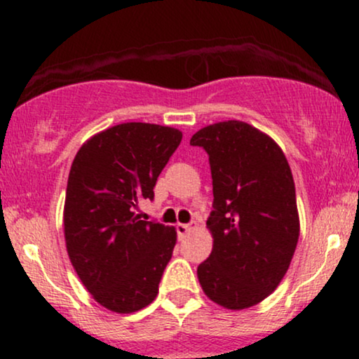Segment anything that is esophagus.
I'll return each instance as SVG.
<instances>
[{"mask_svg":"<svg viewBox=\"0 0 359 359\" xmlns=\"http://www.w3.org/2000/svg\"><path fill=\"white\" fill-rule=\"evenodd\" d=\"M196 228V222H191V224H177V233H179V236H185L191 229Z\"/></svg>","mask_w":359,"mask_h":359,"instance_id":"obj_1","label":"esophagus"}]
</instances>
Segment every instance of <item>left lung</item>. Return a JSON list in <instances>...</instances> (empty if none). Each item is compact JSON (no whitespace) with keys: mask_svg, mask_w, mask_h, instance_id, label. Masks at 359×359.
I'll use <instances>...</instances> for the list:
<instances>
[{"mask_svg":"<svg viewBox=\"0 0 359 359\" xmlns=\"http://www.w3.org/2000/svg\"><path fill=\"white\" fill-rule=\"evenodd\" d=\"M191 145L209 155L214 196V245L197 266L201 287L222 307H251L278 287L299 241L290 167L273 140L234 119L203 128Z\"/></svg>","mask_w":359,"mask_h":359,"instance_id":"obj_1","label":"left lung"}]
</instances>
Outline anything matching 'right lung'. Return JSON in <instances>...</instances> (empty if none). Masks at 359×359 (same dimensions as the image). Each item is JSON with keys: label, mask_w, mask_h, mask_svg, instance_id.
<instances>
[{"label": "right lung", "mask_w": 359, "mask_h": 359, "mask_svg": "<svg viewBox=\"0 0 359 359\" xmlns=\"http://www.w3.org/2000/svg\"><path fill=\"white\" fill-rule=\"evenodd\" d=\"M182 133L150 123H123L89 138L67 180L64 233L74 270L102 307L130 314L151 304L177 233L135 209L154 199L160 172Z\"/></svg>", "instance_id": "1"}]
</instances>
